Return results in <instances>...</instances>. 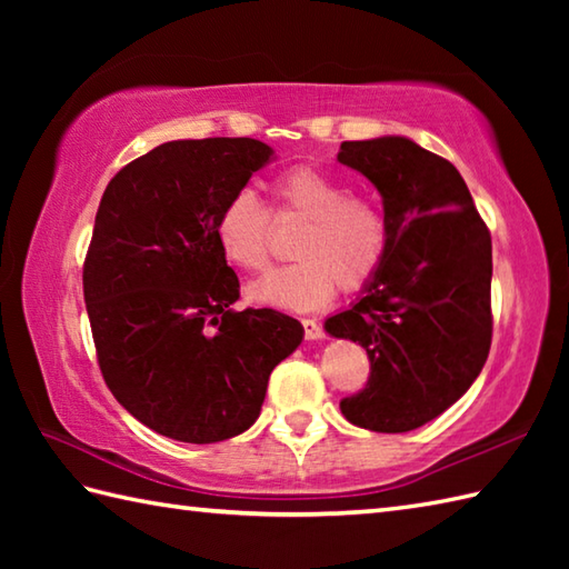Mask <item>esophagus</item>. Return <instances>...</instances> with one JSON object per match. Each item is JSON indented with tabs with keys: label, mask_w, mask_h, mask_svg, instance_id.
<instances>
[{
	"label": "esophagus",
	"mask_w": 569,
	"mask_h": 569,
	"mask_svg": "<svg viewBox=\"0 0 569 569\" xmlns=\"http://www.w3.org/2000/svg\"><path fill=\"white\" fill-rule=\"evenodd\" d=\"M303 332H306V340H310V342L322 340V337H325V332H322V328H320V322L310 320V318L303 320Z\"/></svg>",
	"instance_id": "1"
}]
</instances>
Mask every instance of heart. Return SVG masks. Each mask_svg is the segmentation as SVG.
I'll return each instance as SVG.
<instances>
[{
    "label": "heart",
    "mask_w": 569,
    "mask_h": 569,
    "mask_svg": "<svg viewBox=\"0 0 569 569\" xmlns=\"http://www.w3.org/2000/svg\"><path fill=\"white\" fill-rule=\"evenodd\" d=\"M273 220L306 222L291 266L249 286V300L278 310H318L337 288L357 293L373 281L389 251L391 229L381 204L347 196L337 176L316 166H293L273 180ZM224 259L259 273L271 261V217L251 190L224 202L214 224Z\"/></svg>",
    "instance_id": "b5f03b06"
}]
</instances>
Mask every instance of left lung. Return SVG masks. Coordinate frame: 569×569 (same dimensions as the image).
Listing matches in <instances>:
<instances>
[{"mask_svg":"<svg viewBox=\"0 0 569 569\" xmlns=\"http://www.w3.org/2000/svg\"><path fill=\"white\" fill-rule=\"evenodd\" d=\"M337 161L379 190L391 239L379 273L325 332L359 342L367 389L342 416L408 432L462 398L491 347V234L465 178L408 137L342 141Z\"/></svg>","mask_w":569,"mask_h":569,"instance_id":"8db88e82","label":"left lung"}]
</instances>
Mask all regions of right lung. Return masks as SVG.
<instances>
[{
    "label": "right lung",
    "instance_id": "right-lung-1",
    "mask_svg": "<svg viewBox=\"0 0 569 569\" xmlns=\"http://www.w3.org/2000/svg\"><path fill=\"white\" fill-rule=\"evenodd\" d=\"M273 159L247 137L166 141L100 200L82 288L102 377L171 440L249 430L271 371L303 342V325L283 312L232 308L239 281L214 237L224 202Z\"/></svg>",
    "mask_w": 569,
    "mask_h": 569
}]
</instances>
